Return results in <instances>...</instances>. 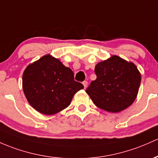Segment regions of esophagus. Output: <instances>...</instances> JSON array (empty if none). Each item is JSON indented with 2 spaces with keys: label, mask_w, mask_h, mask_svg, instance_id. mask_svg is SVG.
<instances>
[{
  "label": "esophagus",
  "mask_w": 158,
  "mask_h": 158,
  "mask_svg": "<svg viewBox=\"0 0 158 158\" xmlns=\"http://www.w3.org/2000/svg\"><path fill=\"white\" fill-rule=\"evenodd\" d=\"M82 84H83V85H84L85 88H87V86H88V82H87V81H84V82H82Z\"/></svg>",
  "instance_id": "esophagus-1"
}]
</instances>
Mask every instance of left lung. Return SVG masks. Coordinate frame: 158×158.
Listing matches in <instances>:
<instances>
[{"label": "left lung", "instance_id": "left-lung-1", "mask_svg": "<svg viewBox=\"0 0 158 158\" xmlns=\"http://www.w3.org/2000/svg\"><path fill=\"white\" fill-rule=\"evenodd\" d=\"M97 79L86 89L95 105L110 112L125 110L134 102L141 75L132 62L113 55L100 62L94 69Z\"/></svg>", "mask_w": 158, "mask_h": 158}]
</instances>
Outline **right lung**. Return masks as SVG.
<instances>
[{
	"instance_id": "obj_1",
	"label": "right lung",
	"mask_w": 158,
	"mask_h": 158,
	"mask_svg": "<svg viewBox=\"0 0 158 158\" xmlns=\"http://www.w3.org/2000/svg\"><path fill=\"white\" fill-rule=\"evenodd\" d=\"M22 87L31 106L44 115H53L70 104L74 94L84 88L74 80L73 72L58 59L46 55L28 65Z\"/></svg>"
}]
</instances>
